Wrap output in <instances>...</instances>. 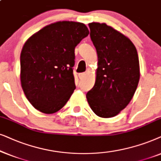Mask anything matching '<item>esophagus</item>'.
I'll use <instances>...</instances> for the list:
<instances>
[{"mask_svg": "<svg viewBox=\"0 0 161 161\" xmlns=\"http://www.w3.org/2000/svg\"><path fill=\"white\" fill-rule=\"evenodd\" d=\"M78 76L79 79H82L85 76V73H80V74H79Z\"/></svg>", "mask_w": 161, "mask_h": 161, "instance_id": "34e87169", "label": "esophagus"}]
</instances>
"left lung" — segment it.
Masks as SVG:
<instances>
[{
    "label": "left lung",
    "mask_w": 161,
    "mask_h": 161,
    "mask_svg": "<svg viewBox=\"0 0 161 161\" xmlns=\"http://www.w3.org/2000/svg\"><path fill=\"white\" fill-rule=\"evenodd\" d=\"M88 25L98 68L95 85L86 94L87 102L98 116L111 118L127 106L138 87V52L129 38L106 23Z\"/></svg>",
    "instance_id": "1"
}]
</instances>
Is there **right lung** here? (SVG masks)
Listing matches in <instances>:
<instances>
[{
  "instance_id": "obj_1",
  "label": "right lung",
  "mask_w": 161,
  "mask_h": 161,
  "mask_svg": "<svg viewBox=\"0 0 161 161\" xmlns=\"http://www.w3.org/2000/svg\"><path fill=\"white\" fill-rule=\"evenodd\" d=\"M88 34L84 23L59 21L25 42L20 53L21 86L34 108L51 114L65 106L76 88L75 47Z\"/></svg>"
}]
</instances>
